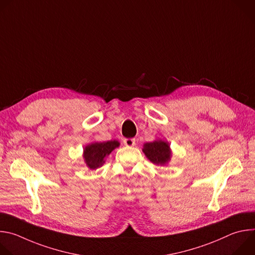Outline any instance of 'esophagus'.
I'll return each mask as SVG.
<instances>
[{"mask_svg": "<svg viewBox=\"0 0 255 255\" xmlns=\"http://www.w3.org/2000/svg\"><path fill=\"white\" fill-rule=\"evenodd\" d=\"M123 142L128 147L134 146V145H135V139H133V138H126V139L123 140Z\"/></svg>", "mask_w": 255, "mask_h": 255, "instance_id": "esophagus-1", "label": "esophagus"}]
</instances>
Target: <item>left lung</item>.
<instances>
[{"mask_svg":"<svg viewBox=\"0 0 255 255\" xmlns=\"http://www.w3.org/2000/svg\"><path fill=\"white\" fill-rule=\"evenodd\" d=\"M142 151L146 157L156 165H164L170 160L171 151L168 142L155 140L153 142L145 143Z\"/></svg>","mask_w":255,"mask_h":255,"instance_id":"1","label":"left lung"}]
</instances>
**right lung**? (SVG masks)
Returning a JSON list of instances; mask_svg holds the SVG:
<instances>
[{
  "label": "right lung",
  "instance_id": "right-lung-1",
  "mask_svg": "<svg viewBox=\"0 0 255 255\" xmlns=\"http://www.w3.org/2000/svg\"><path fill=\"white\" fill-rule=\"evenodd\" d=\"M120 143L117 140L94 142L88 144L84 149V158L90 169H97L105 163V158L110 154Z\"/></svg>",
  "mask_w": 255,
  "mask_h": 255
}]
</instances>
